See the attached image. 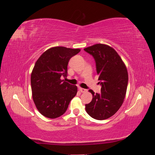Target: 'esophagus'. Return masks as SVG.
<instances>
[{
    "label": "esophagus",
    "mask_w": 155,
    "mask_h": 155,
    "mask_svg": "<svg viewBox=\"0 0 155 155\" xmlns=\"http://www.w3.org/2000/svg\"><path fill=\"white\" fill-rule=\"evenodd\" d=\"M79 91H80V92H82V93H85V92H87V91L86 90V89L83 88H79Z\"/></svg>",
    "instance_id": "esophagus-1"
}]
</instances>
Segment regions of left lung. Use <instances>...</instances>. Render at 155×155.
Returning <instances> with one entry per match:
<instances>
[{"mask_svg":"<svg viewBox=\"0 0 155 155\" xmlns=\"http://www.w3.org/2000/svg\"><path fill=\"white\" fill-rule=\"evenodd\" d=\"M84 50L94 58L101 85L100 94L88 91L92 93V100L85 105V110L93 118L106 120L123 104L128 84L127 70L117 51L109 45L96 44Z\"/></svg>","mask_w":155,"mask_h":155,"instance_id":"1","label":"left lung"}]
</instances>
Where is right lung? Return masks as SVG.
Returning a JSON list of instances; mask_svg holds the SVG:
<instances>
[{
  "instance_id": "right-lung-1",
  "label": "right lung",
  "mask_w": 155,
  "mask_h": 155,
  "mask_svg": "<svg viewBox=\"0 0 155 155\" xmlns=\"http://www.w3.org/2000/svg\"><path fill=\"white\" fill-rule=\"evenodd\" d=\"M64 46H54L43 53L31 74L32 98L40 113L54 119L66 112L78 87L62 79L67 75L70 59L80 51Z\"/></svg>"
}]
</instances>
